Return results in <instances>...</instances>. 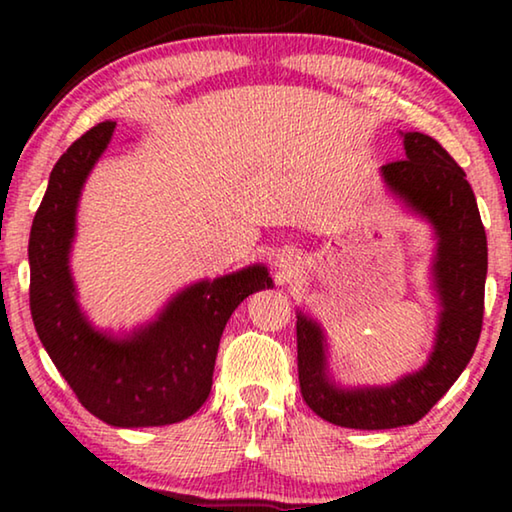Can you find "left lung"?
I'll return each mask as SVG.
<instances>
[{"instance_id": "1", "label": "left lung", "mask_w": 512, "mask_h": 512, "mask_svg": "<svg viewBox=\"0 0 512 512\" xmlns=\"http://www.w3.org/2000/svg\"><path fill=\"white\" fill-rule=\"evenodd\" d=\"M400 135L406 160L384 164L379 173L388 192L436 237L431 280L440 314L427 363L393 384L345 388L329 372L323 327L296 311L302 397L320 418L348 429H395L424 418L461 377L481 336L488 241L472 187L433 137Z\"/></svg>"}]
</instances>
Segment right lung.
I'll use <instances>...</instances> for the list:
<instances>
[{
    "label": "right lung",
    "instance_id": "obj_1",
    "mask_svg": "<svg viewBox=\"0 0 512 512\" xmlns=\"http://www.w3.org/2000/svg\"><path fill=\"white\" fill-rule=\"evenodd\" d=\"M115 121H101L60 155L29 237L31 316L69 388L110 427H164L201 409L212 391L221 334L250 293L271 287L266 266L201 280L178 291L128 334L94 327L69 268L85 180L108 149Z\"/></svg>",
    "mask_w": 512,
    "mask_h": 512
}]
</instances>
